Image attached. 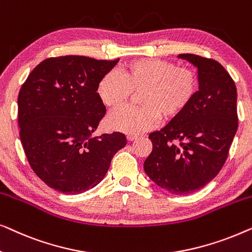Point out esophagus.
Masks as SVG:
<instances>
[{"mask_svg":"<svg viewBox=\"0 0 252 252\" xmlns=\"http://www.w3.org/2000/svg\"><path fill=\"white\" fill-rule=\"evenodd\" d=\"M136 137L137 136H135V135H127V140H128V141H134V140H136Z\"/></svg>","mask_w":252,"mask_h":252,"instance_id":"esophagus-1","label":"esophagus"}]
</instances>
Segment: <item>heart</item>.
<instances>
[{
  "label": "heart",
  "instance_id": "1",
  "mask_svg": "<svg viewBox=\"0 0 252 252\" xmlns=\"http://www.w3.org/2000/svg\"><path fill=\"white\" fill-rule=\"evenodd\" d=\"M199 91V78L194 70L179 67L164 60H135L126 63L122 75L109 72L101 79L97 94L103 104L117 109L132 94L139 108H123L110 113V129L139 135L153 129L159 122L174 123L185 115Z\"/></svg>",
  "mask_w": 252,
  "mask_h": 252
}]
</instances>
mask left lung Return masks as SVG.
Here are the masks:
<instances>
[{
	"instance_id": "1",
	"label": "left lung",
	"mask_w": 252,
	"mask_h": 252,
	"mask_svg": "<svg viewBox=\"0 0 252 252\" xmlns=\"http://www.w3.org/2000/svg\"><path fill=\"white\" fill-rule=\"evenodd\" d=\"M178 57L197 67L198 94L181 118L149 134L153 151L143 168L160 188L187 195L208 185L225 164L237 130V92L217 61L192 54Z\"/></svg>"
}]
</instances>
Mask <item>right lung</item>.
<instances>
[{
    "instance_id": "right-lung-1",
    "label": "right lung",
    "mask_w": 252,
    "mask_h": 252,
    "mask_svg": "<svg viewBox=\"0 0 252 252\" xmlns=\"http://www.w3.org/2000/svg\"><path fill=\"white\" fill-rule=\"evenodd\" d=\"M119 60L86 56L47 58L31 72L18 95L19 136L27 160L47 186L81 194L103 180L113 156L126 146L123 133L93 136L106 109L101 79Z\"/></svg>"
}]
</instances>
